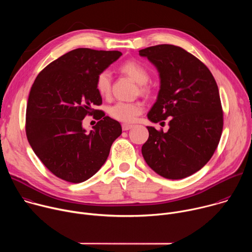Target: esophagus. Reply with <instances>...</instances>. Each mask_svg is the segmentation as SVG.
Returning <instances> with one entry per match:
<instances>
[{
	"mask_svg": "<svg viewBox=\"0 0 252 252\" xmlns=\"http://www.w3.org/2000/svg\"><path fill=\"white\" fill-rule=\"evenodd\" d=\"M122 127H123V130H128V129H130V128H132V127H133V125L124 124V125L122 126Z\"/></svg>",
	"mask_w": 252,
	"mask_h": 252,
	"instance_id": "1",
	"label": "esophagus"
}]
</instances>
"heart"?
Masks as SVG:
<instances>
[{
    "instance_id": "1",
    "label": "heart",
    "mask_w": 252,
    "mask_h": 252,
    "mask_svg": "<svg viewBox=\"0 0 252 252\" xmlns=\"http://www.w3.org/2000/svg\"><path fill=\"white\" fill-rule=\"evenodd\" d=\"M120 69L139 85V91L141 93L148 90L146 84L150 81V73L142 63L137 61H126L120 66ZM95 89L98 94L102 97H107L111 94L112 76L110 71L102 70L96 76ZM142 112L143 104L139 101H118L113 104L109 110L110 116L122 123L134 122Z\"/></svg>"
}]
</instances>
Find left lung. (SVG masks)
I'll return each instance as SVG.
<instances>
[{
  "label": "left lung",
  "mask_w": 252,
  "mask_h": 252,
  "mask_svg": "<svg viewBox=\"0 0 252 252\" xmlns=\"http://www.w3.org/2000/svg\"><path fill=\"white\" fill-rule=\"evenodd\" d=\"M139 55L156 65L160 79L148 118L153 123L169 121L166 132L147 126L150 135L142 157L165 178L188 177L207 163L221 136L223 112L217 82L202 62L181 47L158 45Z\"/></svg>",
  "instance_id": "left-lung-1"
}]
</instances>
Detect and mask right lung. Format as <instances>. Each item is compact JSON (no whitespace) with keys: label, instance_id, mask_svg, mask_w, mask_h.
I'll list each match as a JSON object with an SVG mask.
<instances>
[{"label":"right lung","instance_id":"add662e5","mask_svg":"<svg viewBox=\"0 0 252 252\" xmlns=\"http://www.w3.org/2000/svg\"><path fill=\"white\" fill-rule=\"evenodd\" d=\"M122 55L119 51L73 50L48 64L31 88L28 140L45 166L65 182L80 184L92 177L122 134L119 122L94 109L102 102L95 89L96 76ZM95 113L99 122L87 133L82 120Z\"/></svg>","mask_w":252,"mask_h":252}]
</instances>
